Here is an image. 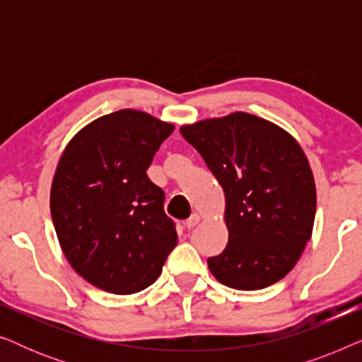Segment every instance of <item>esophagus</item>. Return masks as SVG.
Returning a JSON list of instances; mask_svg holds the SVG:
<instances>
[{"mask_svg": "<svg viewBox=\"0 0 362 362\" xmlns=\"http://www.w3.org/2000/svg\"><path fill=\"white\" fill-rule=\"evenodd\" d=\"M199 221H201V217H199V214H192L189 219H187L186 222H185V226L187 227V229H192V227H196L197 224H199Z\"/></svg>", "mask_w": 362, "mask_h": 362, "instance_id": "obj_1", "label": "esophagus"}]
</instances>
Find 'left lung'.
<instances>
[{"label": "left lung", "mask_w": 362, "mask_h": 362, "mask_svg": "<svg viewBox=\"0 0 362 362\" xmlns=\"http://www.w3.org/2000/svg\"><path fill=\"white\" fill-rule=\"evenodd\" d=\"M226 196L229 242L209 257L211 274L235 290H260L284 279L313 230L316 186L290 133L245 112L185 125Z\"/></svg>", "instance_id": "obj_1"}]
</instances>
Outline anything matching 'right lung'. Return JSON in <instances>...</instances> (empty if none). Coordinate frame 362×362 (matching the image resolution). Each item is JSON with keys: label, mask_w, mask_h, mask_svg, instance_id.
<instances>
[{"label": "right lung", "mask_w": 362, "mask_h": 362, "mask_svg": "<svg viewBox=\"0 0 362 362\" xmlns=\"http://www.w3.org/2000/svg\"><path fill=\"white\" fill-rule=\"evenodd\" d=\"M175 127L118 110L83 127L59 160L51 216L61 249L82 279L115 295L155 284L177 244L165 192L146 176Z\"/></svg>", "instance_id": "obj_1"}]
</instances>
